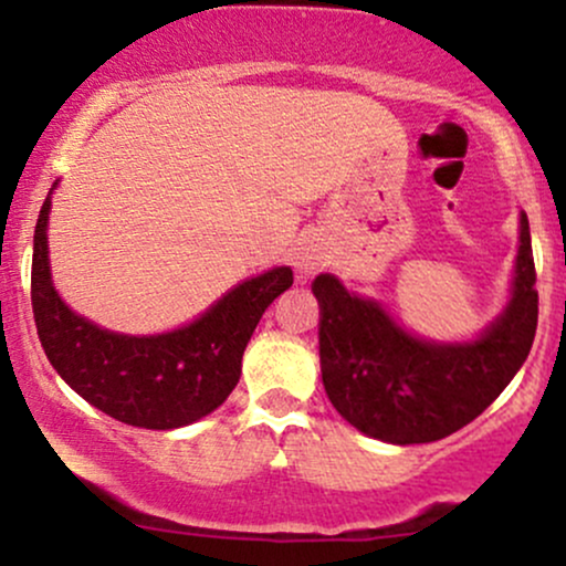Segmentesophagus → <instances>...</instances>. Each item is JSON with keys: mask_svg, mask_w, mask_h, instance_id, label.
Returning a JSON list of instances; mask_svg holds the SVG:
<instances>
[{"mask_svg": "<svg viewBox=\"0 0 566 566\" xmlns=\"http://www.w3.org/2000/svg\"><path fill=\"white\" fill-rule=\"evenodd\" d=\"M324 261H327V255H324L322 244H316L314 239L311 242H303L297 247V255H295V269L301 271V274H316V271L322 269Z\"/></svg>", "mask_w": 566, "mask_h": 566, "instance_id": "obj_1", "label": "esophagus"}]
</instances>
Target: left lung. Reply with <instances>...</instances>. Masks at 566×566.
<instances>
[{
  "instance_id": "left-lung-1",
  "label": "left lung",
  "mask_w": 566,
  "mask_h": 566,
  "mask_svg": "<svg viewBox=\"0 0 566 566\" xmlns=\"http://www.w3.org/2000/svg\"><path fill=\"white\" fill-rule=\"evenodd\" d=\"M535 261L522 212L511 303L471 343H428L396 327L375 301L335 276L311 284L319 301V359L329 401L350 426L391 444H426L469 426L503 394L537 329Z\"/></svg>"
}]
</instances>
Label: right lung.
Listing matches in <instances>:
<instances>
[{
	"mask_svg": "<svg viewBox=\"0 0 566 566\" xmlns=\"http://www.w3.org/2000/svg\"><path fill=\"white\" fill-rule=\"evenodd\" d=\"M53 193V188H50ZM50 193L39 210L31 305L50 365L82 399L127 426L170 431L229 399L263 311L292 287V269L265 271L226 292L199 319L165 335H119L76 316L50 276Z\"/></svg>",
	"mask_w": 566,
	"mask_h": 566,
	"instance_id": "right-lung-1",
	"label": "right lung"
}]
</instances>
